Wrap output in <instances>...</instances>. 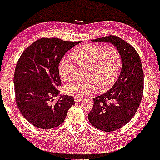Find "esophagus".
<instances>
[{"instance_id": "obj_1", "label": "esophagus", "mask_w": 160, "mask_h": 160, "mask_svg": "<svg viewBox=\"0 0 160 160\" xmlns=\"http://www.w3.org/2000/svg\"><path fill=\"white\" fill-rule=\"evenodd\" d=\"M74 101L76 102H79L82 101V98H77V97H74Z\"/></svg>"}]
</instances>
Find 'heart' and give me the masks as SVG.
<instances>
[{"label":"heart","mask_w":160,"mask_h":160,"mask_svg":"<svg viewBox=\"0 0 160 160\" xmlns=\"http://www.w3.org/2000/svg\"><path fill=\"white\" fill-rule=\"evenodd\" d=\"M72 58L79 67H86V81H75L64 87L67 95L83 98L93 94L98 89L105 92L112 86L122 67V55L114 47L102 45H83L72 53ZM76 67L68 58H64L59 65L60 77L65 82L74 77Z\"/></svg>","instance_id":"heart-1"}]
</instances>
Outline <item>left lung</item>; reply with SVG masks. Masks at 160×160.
<instances>
[{
  "label": "left lung",
  "mask_w": 160,
  "mask_h": 160,
  "mask_svg": "<svg viewBox=\"0 0 160 160\" xmlns=\"http://www.w3.org/2000/svg\"><path fill=\"white\" fill-rule=\"evenodd\" d=\"M113 44L122 58L121 72L108 92L93 98V107L88 114L91 124L104 131L122 128L135 115L143 94V72L138 53L127 42L115 36L91 40Z\"/></svg>",
  "instance_id": "left-lung-1"
}]
</instances>
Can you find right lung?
<instances>
[{"instance_id": "1", "label": "right lung", "mask_w": 160, "mask_h": 160, "mask_svg": "<svg viewBox=\"0 0 160 160\" xmlns=\"http://www.w3.org/2000/svg\"><path fill=\"white\" fill-rule=\"evenodd\" d=\"M80 43L42 38L27 48L19 58L14 74L15 100L22 116L34 127L48 129L60 125L75 103L70 96H60L52 102L60 93V62Z\"/></svg>"}]
</instances>
